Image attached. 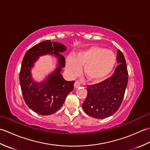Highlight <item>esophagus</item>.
<instances>
[{"label": "esophagus", "mask_w": 150, "mask_h": 150, "mask_svg": "<svg viewBox=\"0 0 150 150\" xmlns=\"http://www.w3.org/2000/svg\"><path fill=\"white\" fill-rule=\"evenodd\" d=\"M81 82H79V81H76L75 82V84H74V87H75V88H78L79 86H81Z\"/></svg>", "instance_id": "1"}]
</instances>
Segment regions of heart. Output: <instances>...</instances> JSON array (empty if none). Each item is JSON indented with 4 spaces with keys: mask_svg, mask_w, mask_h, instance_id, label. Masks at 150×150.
<instances>
[{
    "mask_svg": "<svg viewBox=\"0 0 150 150\" xmlns=\"http://www.w3.org/2000/svg\"><path fill=\"white\" fill-rule=\"evenodd\" d=\"M115 63L114 53L108 50L92 46L69 57L66 60V70L71 76L77 75L83 66V74L90 81H100L112 71Z\"/></svg>",
    "mask_w": 150,
    "mask_h": 150,
    "instance_id": "b5f03b06",
    "label": "heart"
}]
</instances>
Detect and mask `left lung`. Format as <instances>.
Returning <instances> with one entry per match:
<instances>
[{
    "label": "left lung",
    "mask_w": 150,
    "mask_h": 150,
    "mask_svg": "<svg viewBox=\"0 0 150 150\" xmlns=\"http://www.w3.org/2000/svg\"><path fill=\"white\" fill-rule=\"evenodd\" d=\"M117 66L110 77L99 83L87 86V97L82 109L95 119L112 115L120 108L128 84V72L123 53L118 50Z\"/></svg>",
    "instance_id": "1"
}]
</instances>
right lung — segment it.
I'll list each match as a JSON object with an SVG mask.
<instances>
[{"instance_id":"obj_1","label":"right lung","mask_w":150,"mask_h":150,"mask_svg":"<svg viewBox=\"0 0 150 150\" xmlns=\"http://www.w3.org/2000/svg\"><path fill=\"white\" fill-rule=\"evenodd\" d=\"M66 50L61 43L46 40L31 47L24 55L19 74L22 94L28 106L38 114L47 115L56 112L73 90L75 81H66L60 73L66 66V60L60 53ZM46 54H54L58 57L59 66L45 81L40 84L34 83L30 69L38 57Z\"/></svg>"}]
</instances>
